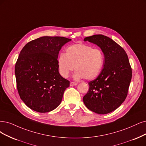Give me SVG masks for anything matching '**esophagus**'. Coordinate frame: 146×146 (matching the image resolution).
Segmentation results:
<instances>
[{"label":"esophagus","instance_id":"esophagus-1","mask_svg":"<svg viewBox=\"0 0 146 146\" xmlns=\"http://www.w3.org/2000/svg\"><path fill=\"white\" fill-rule=\"evenodd\" d=\"M78 85L77 82H70V86H75Z\"/></svg>","mask_w":146,"mask_h":146}]
</instances>
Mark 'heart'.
Listing matches in <instances>:
<instances>
[{"label": "heart", "mask_w": 146, "mask_h": 146, "mask_svg": "<svg viewBox=\"0 0 146 146\" xmlns=\"http://www.w3.org/2000/svg\"><path fill=\"white\" fill-rule=\"evenodd\" d=\"M104 62L103 51L84 43L68 47L66 53L60 54L57 61L59 73L63 78H67L70 73L75 69V79L84 78L87 80H92L98 76Z\"/></svg>", "instance_id": "heart-1"}]
</instances>
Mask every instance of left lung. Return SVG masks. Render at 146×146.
Returning a JSON list of instances; mask_svg holds the SVG:
<instances>
[{"label":"left lung","instance_id":"obj_1","mask_svg":"<svg viewBox=\"0 0 146 146\" xmlns=\"http://www.w3.org/2000/svg\"><path fill=\"white\" fill-rule=\"evenodd\" d=\"M84 41L99 46L105 55L104 68L98 77L88 82L89 90L83 98L85 105L97 114L115 110L125 100L132 79V68L125 50L103 35L85 37Z\"/></svg>","mask_w":146,"mask_h":146}]
</instances>
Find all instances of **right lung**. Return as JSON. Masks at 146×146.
Wrapping results in <instances>:
<instances>
[{"instance_id":"obj_1","label":"right lung","mask_w":146,"mask_h":146,"mask_svg":"<svg viewBox=\"0 0 146 146\" xmlns=\"http://www.w3.org/2000/svg\"><path fill=\"white\" fill-rule=\"evenodd\" d=\"M72 40L42 36L32 40L21 50L15 66L17 88L21 99L31 110L48 112L61 104L70 81L58 72L61 47Z\"/></svg>"}]
</instances>
